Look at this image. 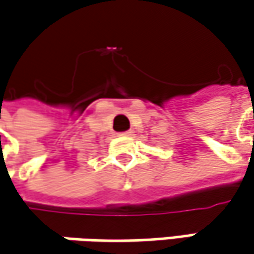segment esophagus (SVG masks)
Instances as JSON below:
<instances>
[{"mask_svg": "<svg viewBox=\"0 0 254 254\" xmlns=\"http://www.w3.org/2000/svg\"><path fill=\"white\" fill-rule=\"evenodd\" d=\"M121 136H129V135H132V132L130 130H127V132H122V133H119Z\"/></svg>", "mask_w": 254, "mask_h": 254, "instance_id": "1", "label": "esophagus"}]
</instances>
